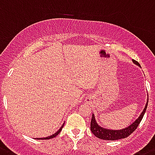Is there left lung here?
Wrapping results in <instances>:
<instances>
[{
  "label": "left lung",
  "instance_id": "1",
  "mask_svg": "<svg viewBox=\"0 0 155 155\" xmlns=\"http://www.w3.org/2000/svg\"><path fill=\"white\" fill-rule=\"evenodd\" d=\"M133 62L137 65L140 66V64L138 63V61L133 60ZM148 105V99L147 102L146 106L144 108L143 111L142 112L139 118H137L136 121L133 122L130 126H128V128H125L124 129L121 130H110V129H106L102 127H100L98 124H97L95 119H94V114L92 115L91 121V130L92 133L96 136V137L102 139V140H117L120 139H124V138L128 137L130 136L135 130L137 128V127L140 124V121L142 120L143 115L145 114V112L147 110V107Z\"/></svg>",
  "mask_w": 155,
  "mask_h": 155
}]
</instances>
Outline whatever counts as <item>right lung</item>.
<instances>
[{
  "label": "right lung",
  "instance_id": "right-lung-1",
  "mask_svg": "<svg viewBox=\"0 0 155 155\" xmlns=\"http://www.w3.org/2000/svg\"><path fill=\"white\" fill-rule=\"evenodd\" d=\"M64 124H63V125H62L61 127V128H60V129L58 130V132H56V133L53 134V135H52V136H48V137H45V138H40V139H38V140H49V139H52V138L55 137V136H58V134H59L60 132H61V130H62V128H63V127H64Z\"/></svg>",
  "mask_w": 155,
  "mask_h": 155
}]
</instances>
